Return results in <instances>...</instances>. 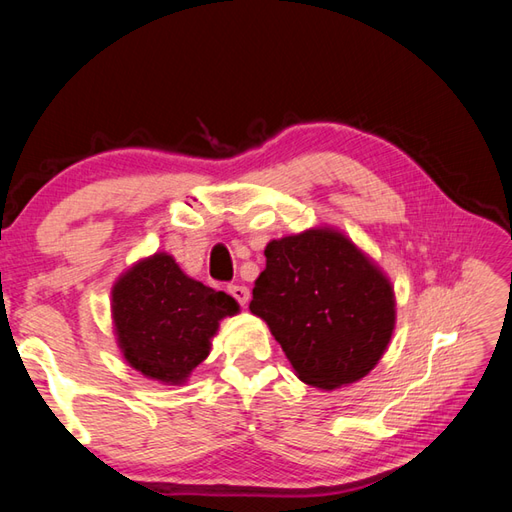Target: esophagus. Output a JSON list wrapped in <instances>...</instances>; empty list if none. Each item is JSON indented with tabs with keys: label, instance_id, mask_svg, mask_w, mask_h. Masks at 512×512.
<instances>
[{
	"label": "esophagus",
	"instance_id": "obj_1",
	"mask_svg": "<svg viewBox=\"0 0 512 512\" xmlns=\"http://www.w3.org/2000/svg\"><path fill=\"white\" fill-rule=\"evenodd\" d=\"M228 295H231L239 306H246L248 299H250V290L246 286H228Z\"/></svg>",
	"mask_w": 512,
	"mask_h": 512
}]
</instances>
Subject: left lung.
<instances>
[{
    "label": "left lung",
    "mask_w": 512,
    "mask_h": 512,
    "mask_svg": "<svg viewBox=\"0 0 512 512\" xmlns=\"http://www.w3.org/2000/svg\"><path fill=\"white\" fill-rule=\"evenodd\" d=\"M250 312L264 319L299 380L325 391L367 376L396 328L389 277L339 228L268 242Z\"/></svg>",
    "instance_id": "1"
}]
</instances>
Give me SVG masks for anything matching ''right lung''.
<instances>
[{"label": "right lung", "mask_w": 512, "mask_h": 512, "mask_svg": "<svg viewBox=\"0 0 512 512\" xmlns=\"http://www.w3.org/2000/svg\"><path fill=\"white\" fill-rule=\"evenodd\" d=\"M239 303L182 273L169 253L138 259L112 286V323L125 363L162 385H184Z\"/></svg>", "instance_id": "obj_1"}]
</instances>
